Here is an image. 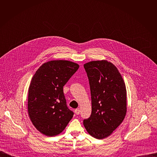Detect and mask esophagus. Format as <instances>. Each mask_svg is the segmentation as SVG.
Returning <instances> with one entry per match:
<instances>
[{
    "mask_svg": "<svg viewBox=\"0 0 157 157\" xmlns=\"http://www.w3.org/2000/svg\"><path fill=\"white\" fill-rule=\"evenodd\" d=\"M80 109H76V110H75V114H76V115H79V114H80Z\"/></svg>",
    "mask_w": 157,
    "mask_h": 157,
    "instance_id": "34e87169",
    "label": "esophagus"
}]
</instances>
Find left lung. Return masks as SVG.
<instances>
[{
    "instance_id": "left-lung-1",
    "label": "left lung",
    "mask_w": 157,
    "mask_h": 157,
    "mask_svg": "<svg viewBox=\"0 0 157 157\" xmlns=\"http://www.w3.org/2000/svg\"><path fill=\"white\" fill-rule=\"evenodd\" d=\"M91 89L92 113L83 124L97 139L110 136L123 122L127 113L125 82L116 66L105 60L84 64Z\"/></svg>"
}]
</instances>
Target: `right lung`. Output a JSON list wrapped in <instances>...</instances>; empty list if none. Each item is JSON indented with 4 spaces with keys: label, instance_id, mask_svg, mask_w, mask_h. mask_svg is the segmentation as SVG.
Returning a JSON list of instances; mask_svg holds the SVG:
<instances>
[{
    "label": "right lung",
    "instance_id": "obj_1",
    "mask_svg": "<svg viewBox=\"0 0 157 157\" xmlns=\"http://www.w3.org/2000/svg\"><path fill=\"white\" fill-rule=\"evenodd\" d=\"M79 67L70 61L52 60L43 63L33 75L29 89L28 113L33 125L43 135H58L73 118L63 86Z\"/></svg>",
    "mask_w": 157,
    "mask_h": 157
}]
</instances>
